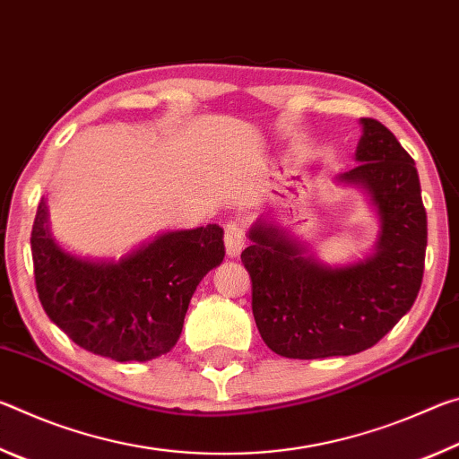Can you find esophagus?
<instances>
[{
  "instance_id": "34e87169",
  "label": "esophagus",
  "mask_w": 459,
  "mask_h": 459,
  "mask_svg": "<svg viewBox=\"0 0 459 459\" xmlns=\"http://www.w3.org/2000/svg\"><path fill=\"white\" fill-rule=\"evenodd\" d=\"M224 247H227L229 257H237L245 247V229L238 222L230 221L224 224Z\"/></svg>"
}]
</instances>
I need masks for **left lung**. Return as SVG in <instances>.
<instances>
[{"instance_id": "obj_1", "label": "left lung", "mask_w": 459, "mask_h": 459, "mask_svg": "<svg viewBox=\"0 0 459 459\" xmlns=\"http://www.w3.org/2000/svg\"><path fill=\"white\" fill-rule=\"evenodd\" d=\"M360 123L359 166L338 180L368 190L383 222L378 251L332 269L259 222L248 232L253 245L240 253L253 285L255 324L285 359L351 356L375 346L415 304L423 281L427 214L415 161L383 123Z\"/></svg>"}]
</instances>
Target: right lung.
<instances>
[{"mask_svg":"<svg viewBox=\"0 0 459 459\" xmlns=\"http://www.w3.org/2000/svg\"><path fill=\"white\" fill-rule=\"evenodd\" d=\"M30 243L46 316L74 344L117 362L172 351L196 285L224 257L219 224L166 232L119 263L73 257L52 240L44 202Z\"/></svg>","mask_w":459,"mask_h":459,"instance_id":"1","label":"right lung"}]
</instances>
